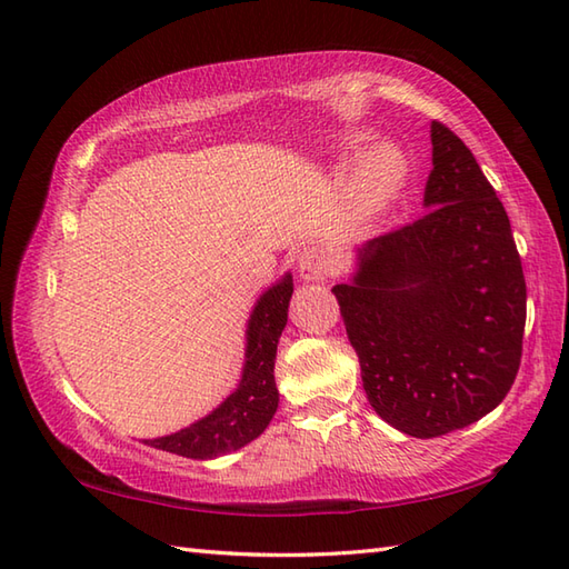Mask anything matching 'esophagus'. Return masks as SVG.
<instances>
[{
	"mask_svg": "<svg viewBox=\"0 0 569 569\" xmlns=\"http://www.w3.org/2000/svg\"><path fill=\"white\" fill-rule=\"evenodd\" d=\"M330 266H332L330 253L316 244L306 247L298 257V271L300 276L308 278V281H322V278L330 273Z\"/></svg>",
	"mask_w": 569,
	"mask_h": 569,
	"instance_id": "1",
	"label": "esophagus"
}]
</instances>
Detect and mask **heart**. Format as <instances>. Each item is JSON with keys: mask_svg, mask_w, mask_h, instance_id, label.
Listing matches in <instances>:
<instances>
[{"mask_svg": "<svg viewBox=\"0 0 569 569\" xmlns=\"http://www.w3.org/2000/svg\"><path fill=\"white\" fill-rule=\"evenodd\" d=\"M355 151H349L345 161H352ZM408 173L410 166L403 151L391 147V143H377V147L361 153L352 171V190L361 220H373V217L389 210L403 192Z\"/></svg>", "mask_w": 569, "mask_h": 569, "instance_id": "b5f03b06", "label": "heart"}]
</instances>
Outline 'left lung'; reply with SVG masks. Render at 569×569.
I'll use <instances>...</instances> for the list:
<instances>
[{"label": "left lung", "mask_w": 569, "mask_h": 569, "mask_svg": "<svg viewBox=\"0 0 569 569\" xmlns=\"http://www.w3.org/2000/svg\"><path fill=\"white\" fill-rule=\"evenodd\" d=\"M426 214L367 241L337 283L371 408L440 438L497 408L521 367L526 278L511 222L455 131L430 127Z\"/></svg>", "instance_id": "1"}]
</instances>
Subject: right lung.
I'll return each instance as SVG.
<instances>
[{
	"label": "right lung",
	"mask_w": 569,
	"mask_h": 569,
	"mask_svg": "<svg viewBox=\"0 0 569 569\" xmlns=\"http://www.w3.org/2000/svg\"><path fill=\"white\" fill-rule=\"evenodd\" d=\"M293 296V278L286 273L266 291L251 310L247 325V352L241 381L210 416L192 426L156 440H143L156 450L190 459H212L234 452L257 440L278 408L273 379L278 337L288 322V303Z\"/></svg>",
	"instance_id": "obj_1"
}]
</instances>
